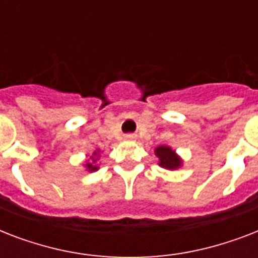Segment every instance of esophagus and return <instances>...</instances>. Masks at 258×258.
I'll return each mask as SVG.
<instances>
[{
    "mask_svg": "<svg viewBox=\"0 0 258 258\" xmlns=\"http://www.w3.org/2000/svg\"><path fill=\"white\" fill-rule=\"evenodd\" d=\"M125 139H127V141H133V139H135V135H133V134H127V135H125Z\"/></svg>",
    "mask_w": 258,
    "mask_h": 258,
    "instance_id": "1",
    "label": "esophagus"
}]
</instances>
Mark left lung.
I'll return each mask as SVG.
<instances>
[{"label": "left lung", "instance_id": "1", "mask_svg": "<svg viewBox=\"0 0 258 258\" xmlns=\"http://www.w3.org/2000/svg\"><path fill=\"white\" fill-rule=\"evenodd\" d=\"M155 155L159 158V166L169 170H175L182 165V161L176 155L175 151H172L167 146H159L155 149Z\"/></svg>", "mask_w": 258, "mask_h": 258}]
</instances>
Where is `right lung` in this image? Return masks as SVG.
Returning <instances> with one entry per match:
<instances>
[{"mask_svg":"<svg viewBox=\"0 0 258 258\" xmlns=\"http://www.w3.org/2000/svg\"><path fill=\"white\" fill-rule=\"evenodd\" d=\"M96 155H99V150H96L93 155L91 157V161H88L86 163V167L88 169V171H96L97 166H95V162H96Z\"/></svg>","mask_w":258,"mask_h":258,"instance_id":"obj_1","label":"right lung"}]
</instances>
